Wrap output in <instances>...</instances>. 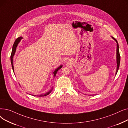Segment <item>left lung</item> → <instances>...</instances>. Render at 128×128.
<instances>
[{
    "instance_id": "left-lung-1",
    "label": "left lung",
    "mask_w": 128,
    "mask_h": 128,
    "mask_svg": "<svg viewBox=\"0 0 128 128\" xmlns=\"http://www.w3.org/2000/svg\"><path fill=\"white\" fill-rule=\"evenodd\" d=\"M112 38L116 43V64H117V65H116V73H117V72H118V70H119V68L120 61V53H119V48L118 43L117 41H116V38H114L112 36Z\"/></svg>"
}]
</instances>
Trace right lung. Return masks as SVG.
Segmentation results:
<instances>
[{
    "label": "right lung",
    "instance_id": "add662e5",
    "mask_svg": "<svg viewBox=\"0 0 128 128\" xmlns=\"http://www.w3.org/2000/svg\"><path fill=\"white\" fill-rule=\"evenodd\" d=\"M23 38L22 37H19L18 38H16V40L15 42H14V44L13 45V46H12V54H11V56H10V60H11V63H12V70H13V71L14 72V55L15 54V53H16V47H17L18 44L19 43V42H20L21 40ZM63 65H60V66H59L58 67L56 68H55V70H54V72H53V76L55 77V76H56V73L61 68H62ZM53 90V87L52 88L51 90L48 91V92L45 93V94H41V95H32V96H39V97H43V96H46L47 95H48L49 94H50L52 92Z\"/></svg>",
    "mask_w": 128,
    "mask_h": 128
}]
</instances>
